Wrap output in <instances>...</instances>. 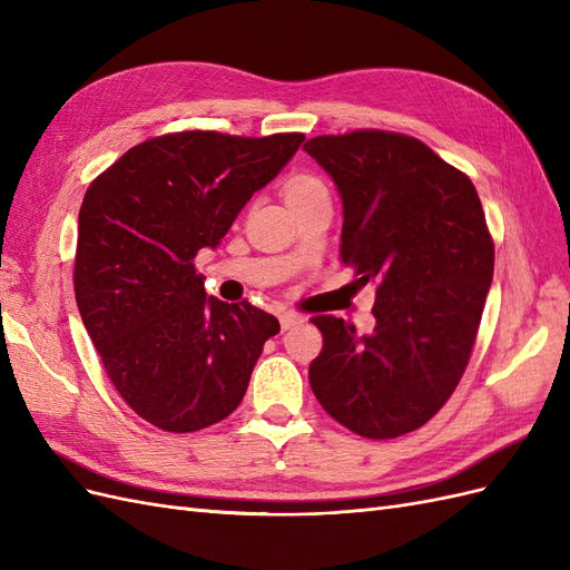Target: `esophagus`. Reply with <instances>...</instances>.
<instances>
[{
    "instance_id": "34e87169",
    "label": "esophagus",
    "mask_w": 570,
    "mask_h": 570,
    "mask_svg": "<svg viewBox=\"0 0 570 570\" xmlns=\"http://www.w3.org/2000/svg\"><path fill=\"white\" fill-rule=\"evenodd\" d=\"M302 323H304V316H299V314H295V312L281 314V327H283V331H289V327L302 325Z\"/></svg>"
}]
</instances>
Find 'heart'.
<instances>
[{
  "instance_id": "heart-1",
  "label": "heart",
  "mask_w": 570,
  "mask_h": 570,
  "mask_svg": "<svg viewBox=\"0 0 570 570\" xmlns=\"http://www.w3.org/2000/svg\"><path fill=\"white\" fill-rule=\"evenodd\" d=\"M314 185H321V183H318L316 178H312V176H299V178L287 183L285 197H287V195H295V193H302V189H308V187H314Z\"/></svg>"
}]
</instances>
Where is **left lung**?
Segmentation results:
<instances>
[{
	"instance_id": "1",
	"label": "left lung",
	"mask_w": 570,
	"mask_h": 570,
	"mask_svg": "<svg viewBox=\"0 0 570 570\" xmlns=\"http://www.w3.org/2000/svg\"><path fill=\"white\" fill-rule=\"evenodd\" d=\"M342 199V262L377 281L371 335L316 316L308 366L321 406L371 440L428 423L450 400L478 335L494 245L471 178L416 137L321 135L304 145Z\"/></svg>"
}]
</instances>
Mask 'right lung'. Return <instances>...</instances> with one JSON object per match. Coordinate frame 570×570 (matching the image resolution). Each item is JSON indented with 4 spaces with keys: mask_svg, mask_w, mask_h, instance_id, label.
<instances>
[{
    "mask_svg": "<svg viewBox=\"0 0 570 570\" xmlns=\"http://www.w3.org/2000/svg\"><path fill=\"white\" fill-rule=\"evenodd\" d=\"M304 142L302 132L187 130L128 149L85 193L76 302L126 404L168 433L209 428L243 402L275 316L209 297L195 256Z\"/></svg>",
    "mask_w": 570,
    "mask_h": 570,
    "instance_id": "1",
    "label": "right lung"
}]
</instances>
